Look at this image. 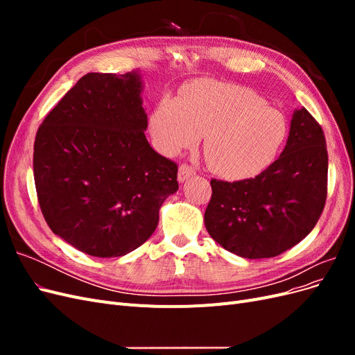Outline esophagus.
Here are the masks:
<instances>
[{
  "instance_id": "1",
  "label": "esophagus",
  "mask_w": 355,
  "mask_h": 355,
  "mask_svg": "<svg viewBox=\"0 0 355 355\" xmlns=\"http://www.w3.org/2000/svg\"><path fill=\"white\" fill-rule=\"evenodd\" d=\"M194 175H196V168L192 167V166H189V164H187V163H182V164L179 166V173H178L179 182H185L188 178L194 176Z\"/></svg>"
}]
</instances>
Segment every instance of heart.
<instances>
[{
    "instance_id": "b5f03b06",
    "label": "heart",
    "mask_w": 355,
    "mask_h": 355,
    "mask_svg": "<svg viewBox=\"0 0 355 355\" xmlns=\"http://www.w3.org/2000/svg\"><path fill=\"white\" fill-rule=\"evenodd\" d=\"M161 154L176 155L204 135V158L214 173L244 179L270 166L287 137L284 115L241 85L198 81L180 99L164 96L149 115Z\"/></svg>"
}]
</instances>
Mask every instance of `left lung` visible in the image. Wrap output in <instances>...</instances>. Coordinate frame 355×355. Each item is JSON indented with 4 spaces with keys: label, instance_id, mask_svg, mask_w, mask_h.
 I'll list each match as a JSON object with an SVG mask.
<instances>
[{
    "label": "left lung",
    "instance_id": "left-lung-1",
    "mask_svg": "<svg viewBox=\"0 0 355 355\" xmlns=\"http://www.w3.org/2000/svg\"><path fill=\"white\" fill-rule=\"evenodd\" d=\"M323 128L305 108L296 110L284 151L252 179H211L204 213L210 237L247 259L274 257L302 241L323 213L327 197Z\"/></svg>",
    "mask_w": 355,
    "mask_h": 355
}]
</instances>
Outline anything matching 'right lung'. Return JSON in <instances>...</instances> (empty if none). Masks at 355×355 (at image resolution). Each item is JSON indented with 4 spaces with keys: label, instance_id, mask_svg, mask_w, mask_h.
<instances>
[{
    "label": "right lung",
    "instance_id": "right-lung-1",
    "mask_svg": "<svg viewBox=\"0 0 355 355\" xmlns=\"http://www.w3.org/2000/svg\"><path fill=\"white\" fill-rule=\"evenodd\" d=\"M137 72H90L38 127L34 179L50 230L83 253L116 257L142 245L178 164L148 144Z\"/></svg>",
    "mask_w": 355,
    "mask_h": 355
}]
</instances>
